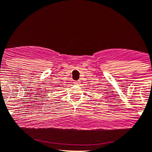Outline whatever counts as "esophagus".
Masks as SVG:
<instances>
[{
	"mask_svg": "<svg viewBox=\"0 0 152 152\" xmlns=\"http://www.w3.org/2000/svg\"><path fill=\"white\" fill-rule=\"evenodd\" d=\"M73 83H74L75 85H79V83H80V82H79V81H75Z\"/></svg>",
	"mask_w": 152,
	"mask_h": 152,
	"instance_id": "obj_1",
	"label": "esophagus"
}]
</instances>
